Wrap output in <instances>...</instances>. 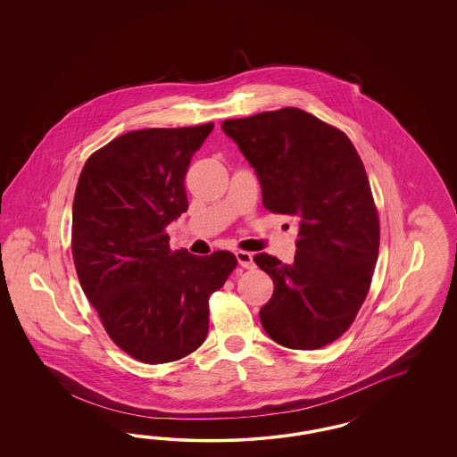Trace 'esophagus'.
Listing matches in <instances>:
<instances>
[{
  "label": "esophagus",
  "instance_id": "obj_1",
  "mask_svg": "<svg viewBox=\"0 0 457 457\" xmlns=\"http://www.w3.org/2000/svg\"><path fill=\"white\" fill-rule=\"evenodd\" d=\"M236 260H237V263L241 264L243 268H246V270H253L254 268L253 254L248 253V251H236Z\"/></svg>",
  "mask_w": 457,
  "mask_h": 457
}]
</instances>
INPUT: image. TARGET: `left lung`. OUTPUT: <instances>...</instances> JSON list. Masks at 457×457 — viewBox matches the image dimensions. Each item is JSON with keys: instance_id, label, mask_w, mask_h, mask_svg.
Segmentation results:
<instances>
[{"instance_id": "1", "label": "left lung", "mask_w": 457, "mask_h": 457, "mask_svg": "<svg viewBox=\"0 0 457 457\" xmlns=\"http://www.w3.org/2000/svg\"><path fill=\"white\" fill-rule=\"evenodd\" d=\"M221 127L254 169L264 208L300 220L293 263L254 256L275 283L260 310L264 332L288 348L328 345L357 317L378 256V214L363 162L342 130L302 109Z\"/></svg>"}]
</instances>
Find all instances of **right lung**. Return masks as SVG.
Listing matches in <instances>:
<instances>
[{
  "label": "right lung",
  "mask_w": 457,
  "mask_h": 457,
  "mask_svg": "<svg viewBox=\"0 0 457 457\" xmlns=\"http://www.w3.org/2000/svg\"><path fill=\"white\" fill-rule=\"evenodd\" d=\"M214 124L144 129L92 154L73 199L71 254L82 290L113 344L144 363L203 345L209 296L236 256L170 249L166 228L187 211L184 179Z\"/></svg>",
  "instance_id": "right-lung-1"
}]
</instances>
